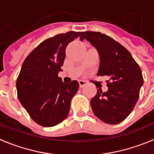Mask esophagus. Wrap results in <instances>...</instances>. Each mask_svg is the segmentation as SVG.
I'll use <instances>...</instances> for the list:
<instances>
[{
  "mask_svg": "<svg viewBox=\"0 0 154 154\" xmlns=\"http://www.w3.org/2000/svg\"><path fill=\"white\" fill-rule=\"evenodd\" d=\"M79 83L80 88H82V87H84L85 85H87V82L83 81V80H79Z\"/></svg>",
  "mask_w": 154,
  "mask_h": 154,
  "instance_id": "obj_1",
  "label": "esophagus"
}]
</instances>
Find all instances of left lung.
Returning <instances> with one entry per match:
<instances>
[{
    "label": "left lung",
    "mask_w": 154,
    "mask_h": 154,
    "mask_svg": "<svg viewBox=\"0 0 154 154\" xmlns=\"http://www.w3.org/2000/svg\"><path fill=\"white\" fill-rule=\"evenodd\" d=\"M86 39L100 57L98 75H106L107 92L97 90L91 99L94 114L108 124H118L131 113L143 84L142 71L126 48L111 37L99 31H85L80 40Z\"/></svg>",
    "instance_id": "8db88e82"
}]
</instances>
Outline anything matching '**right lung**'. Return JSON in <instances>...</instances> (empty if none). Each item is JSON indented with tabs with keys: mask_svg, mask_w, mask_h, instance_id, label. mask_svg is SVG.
Segmentation results:
<instances>
[{
	"mask_svg": "<svg viewBox=\"0 0 154 154\" xmlns=\"http://www.w3.org/2000/svg\"><path fill=\"white\" fill-rule=\"evenodd\" d=\"M82 32L69 31L43 41L24 61L16 82L17 98L38 125L51 127L67 117L71 100L79 89L76 80L58 77L68 45Z\"/></svg>",
	"mask_w": 154,
	"mask_h": 154,
	"instance_id": "obj_1",
	"label": "right lung"
}]
</instances>
